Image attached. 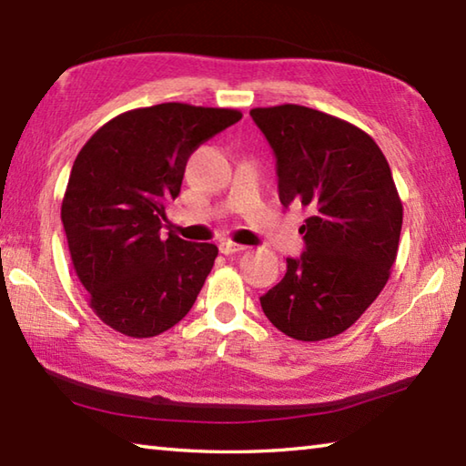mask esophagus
Here are the masks:
<instances>
[{
  "label": "esophagus",
  "mask_w": 466,
  "mask_h": 466,
  "mask_svg": "<svg viewBox=\"0 0 466 466\" xmlns=\"http://www.w3.org/2000/svg\"><path fill=\"white\" fill-rule=\"evenodd\" d=\"M242 250H247V247H242V244H236L232 240L219 242V252H222V255H234V252H242Z\"/></svg>",
  "instance_id": "obj_1"
}]
</instances>
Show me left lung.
Instances as JSON below:
<instances>
[{"label": "left lung", "mask_w": 466, "mask_h": 466, "mask_svg": "<svg viewBox=\"0 0 466 466\" xmlns=\"http://www.w3.org/2000/svg\"><path fill=\"white\" fill-rule=\"evenodd\" d=\"M275 152L279 199L311 216L306 250L260 298L265 316L303 342L342 334L383 289L400 247L403 206L377 142L306 106L250 109Z\"/></svg>", "instance_id": "1"}]
</instances>
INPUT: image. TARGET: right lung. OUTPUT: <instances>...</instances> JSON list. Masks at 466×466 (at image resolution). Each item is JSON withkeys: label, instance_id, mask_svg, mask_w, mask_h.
Masks as SVG:
<instances>
[{"label": "right lung", "instance_id": "obj_1", "mask_svg": "<svg viewBox=\"0 0 466 466\" xmlns=\"http://www.w3.org/2000/svg\"><path fill=\"white\" fill-rule=\"evenodd\" d=\"M238 109L158 104L101 126L75 158L61 219L89 306L116 332L163 334L193 308L218 247L160 236L191 152Z\"/></svg>", "mask_w": 466, "mask_h": 466}]
</instances>
